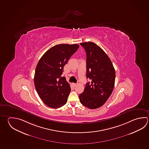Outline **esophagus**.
Listing matches in <instances>:
<instances>
[{"instance_id": "34e87169", "label": "esophagus", "mask_w": 149, "mask_h": 149, "mask_svg": "<svg viewBox=\"0 0 149 149\" xmlns=\"http://www.w3.org/2000/svg\"><path fill=\"white\" fill-rule=\"evenodd\" d=\"M73 85L74 86V87H75L76 86V85H77V84H75V83H73Z\"/></svg>"}]
</instances>
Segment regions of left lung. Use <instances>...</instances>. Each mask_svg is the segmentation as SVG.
<instances>
[{
  "mask_svg": "<svg viewBox=\"0 0 149 149\" xmlns=\"http://www.w3.org/2000/svg\"><path fill=\"white\" fill-rule=\"evenodd\" d=\"M86 53L87 83L84 92L79 94V101L90 109L102 107L112 93L115 71L112 63L104 51L94 42L80 43Z\"/></svg>",
  "mask_w": 149,
  "mask_h": 149,
  "instance_id": "obj_1",
  "label": "left lung"
}]
</instances>
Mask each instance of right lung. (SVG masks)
Returning <instances> with one entry per match:
<instances>
[{"mask_svg": "<svg viewBox=\"0 0 149 149\" xmlns=\"http://www.w3.org/2000/svg\"><path fill=\"white\" fill-rule=\"evenodd\" d=\"M79 45L59 44L51 48L37 65L34 84L40 98L48 107L56 109L64 105L70 93V85L62 77L63 68Z\"/></svg>", "mask_w": 149, "mask_h": 149, "instance_id": "add662e5", "label": "right lung"}]
</instances>
